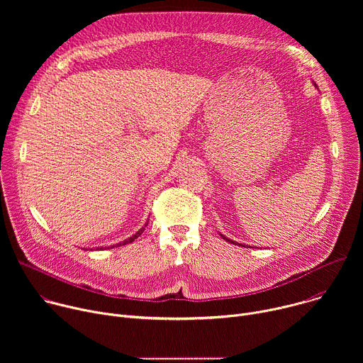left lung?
<instances>
[{
  "label": "left lung",
  "mask_w": 363,
  "mask_h": 363,
  "mask_svg": "<svg viewBox=\"0 0 363 363\" xmlns=\"http://www.w3.org/2000/svg\"><path fill=\"white\" fill-rule=\"evenodd\" d=\"M313 84H315V87H318L315 82H313ZM220 235H221L225 241H228V242H231V244H235V245H240V247H245V244H240V242H237V241H234V240H230V238H227V237H225V235H223V234H220ZM248 247L251 248V245H248Z\"/></svg>",
  "instance_id": "1"
}]
</instances>
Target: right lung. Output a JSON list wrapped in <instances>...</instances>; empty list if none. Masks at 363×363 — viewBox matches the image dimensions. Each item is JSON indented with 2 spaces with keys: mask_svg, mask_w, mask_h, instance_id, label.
<instances>
[{
  "mask_svg": "<svg viewBox=\"0 0 363 363\" xmlns=\"http://www.w3.org/2000/svg\"><path fill=\"white\" fill-rule=\"evenodd\" d=\"M149 221V220H147ZM147 225V223L139 230V231H136L132 237H129V238H126V240H123V241H121V242H118V244H115V245H111V247H97L96 250H105V248H115V247H122V245H126V244H129V242H132V241H135L139 235H142V233L145 231V227ZM90 250H93V248H90Z\"/></svg>",
  "mask_w": 363,
  "mask_h": 363,
  "instance_id": "1",
  "label": "right lung"
}]
</instances>
